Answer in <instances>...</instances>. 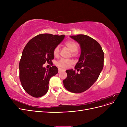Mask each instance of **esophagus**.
I'll use <instances>...</instances> for the list:
<instances>
[{
  "label": "esophagus",
  "instance_id": "34e87169",
  "mask_svg": "<svg viewBox=\"0 0 127 127\" xmlns=\"http://www.w3.org/2000/svg\"><path fill=\"white\" fill-rule=\"evenodd\" d=\"M61 71H62V69H60V68H59V69H58V72H59V73Z\"/></svg>",
  "mask_w": 127,
  "mask_h": 127
}]
</instances>
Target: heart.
Masks as SVG:
<instances>
[{"label": "heart", "mask_w": 127, "mask_h": 127, "mask_svg": "<svg viewBox=\"0 0 127 127\" xmlns=\"http://www.w3.org/2000/svg\"><path fill=\"white\" fill-rule=\"evenodd\" d=\"M71 52V55L73 57H76L78 55L77 51L78 50V44L74 41H68L64 44ZM53 55L55 57H58L59 55V46L56 47L53 51ZM73 63V61L71 59H61L58 61L57 66L61 68H67Z\"/></svg>", "instance_id": "obj_1"}]
</instances>
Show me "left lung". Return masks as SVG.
<instances>
[{"label": "left lung", "mask_w": 127, "mask_h": 127, "mask_svg": "<svg viewBox=\"0 0 127 127\" xmlns=\"http://www.w3.org/2000/svg\"><path fill=\"white\" fill-rule=\"evenodd\" d=\"M70 37L81 48L79 61L75 67L80 73L73 69L66 70L67 76L63 83L68 91L80 93L87 90L98 79L103 68L104 56L101 46L93 38L84 34Z\"/></svg>", "instance_id": "1"}]
</instances>
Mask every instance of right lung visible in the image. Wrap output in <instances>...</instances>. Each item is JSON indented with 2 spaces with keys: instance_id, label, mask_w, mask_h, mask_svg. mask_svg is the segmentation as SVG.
I'll list each match as a JSON object with an SVG mask.
<instances>
[{
  "instance_id": "1",
  "label": "right lung",
  "mask_w": 127,
  "mask_h": 127,
  "mask_svg": "<svg viewBox=\"0 0 127 127\" xmlns=\"http://www.w3.org/2000/svg\"><path fill=\"white\" fill-rule=\"evenodd\" d=\"M64 37V35L41 34L31 39L22 52L19 64L20 79L27 93L40 97L47 93L49 80L58 71L56 66L48 70L43 67L45 62L51 63L53 51Z\"/></svg>"
}]
</instances>
